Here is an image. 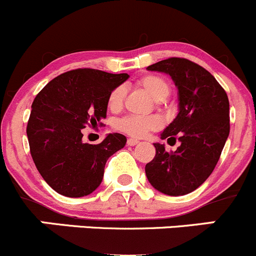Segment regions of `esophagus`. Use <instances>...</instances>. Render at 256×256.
I'll return each mask as SVG.
<instances>
[{
    "mask_svg": "<svg viewBox=\"0 0 256 256\" xmlns=\"http://www.w3.org/2000/svg\"><path fill=\"white\" fill-rule=\"evenodd\" d=\"M138 142H140V141H138V140H136V138H128V146L138 145Z\"/></svg>",
    "mask_w": 256,
    "mask_h": 256,
    "instance_id": "obj_1",
    "label": "esophagus"
}]
</instances>
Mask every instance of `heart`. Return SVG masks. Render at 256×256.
I'll return each instance as SVG.
<instances>
[{"instance_id": "heart-1", "label": "heart", "mask_w": 256, "mask_h": 256, "mask_svg": "<svg viewBox=\"0 0 256 256\" xmlns=\"http://www.w3.org/2000/svg\"><path fill=\"white\" fill-rule=\"evenodd\" d=\"M141 88L150 94L158 104L164 102V98L168 96L171 91V85L166 78L156 74H148L142 76L136 81ZM126 88L125 86L118 85L110 91L108 96V108L112 112H118L124 108L125 102ZM162 126V121L160 118L155 115L138 116V115H128L125 118L116 121L115 128L121 132L126 134L132 138H144L150 131L158 130Z\"/></svg>"}]
</instances>
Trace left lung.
<instances>
[{
  "label": "left lung",
  "mask_w": 256,
  "mask_h": 256,
  "mask_svg": "<svg viewBox=\"0 0 256 256\" xmlns=\"http://www.w3.org/2000/svg\"><path fill=\"white\" fill-rule=\"evenodd\" d=\"M168 74L178 88L180 111L161 138L180 141L174 152L154 144L156 155L146 164L148 180L156 190L178 196L196 190L219 161L230 132L229 98L202 66L182 57H168L148 66Z\"/></svg>",
  "instance_id": "1"
}]
</instances>
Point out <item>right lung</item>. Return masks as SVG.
Returning a JSON list of instances; mask_svg holds the SVG:
<instances>
[{
    "instance_id": "1",
    "label": "right lung",
    "mask_w": 256,
    "mask_h": 256,
    "mask_svg": "<svg viewBox=\"0 0 256 256\" xmlns=\"http://www.w3.org/2000/svg\"><path fill=\"white\" fill-rule=\"evenodd\" d=\"M128 74L76 68L50 81L34 98L27 122L30 152L44 180L56 192L81 198L98 188L108 158L126 138L110 134L96 145L82 142V128L101 126L108 96Z\"/></svg>"
}]
</instances>
